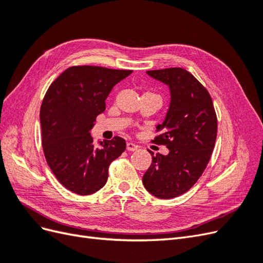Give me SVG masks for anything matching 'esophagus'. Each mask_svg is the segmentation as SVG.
Masks as SVG:
<instances>
[{"instance_id":"esophagus-1","label":"esophagus","mask_w":263,"mask_h":263,"mask_svg":"<svg viewBox=\"0 0 263 263\" xmlns=\"http://www.w3.org/2000/svg\"><path fill=\"white\" fill-rule=\"evenodd\" d=\"M126 148L128 151H136L139 148V146L136 145V144H134V142H127Z\"/></svg>"}]
</instances>
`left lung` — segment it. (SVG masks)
I'll use <instances>...</instances> for the list:
<instances>
[{
	"mask_svg": "<svg viewBox=\"0 0 263 263\" xmlns=\"http://www.w3.org/2000/svg\"><path fill=\"white\" fill-rule=\"evenodd\" d=\"M147 73L169 85L171 102L154 144L164 145L163 156L148 150L153 162L142 177L148 192L159 198L177 197L192 187L208 165L217 136V116L209 91L182 68Z\"/></svg>",
	"mask_w": 263,
	"mask_h": 263,
	"instance_id": "1",
	"label": "left lung"
}]
</instances>
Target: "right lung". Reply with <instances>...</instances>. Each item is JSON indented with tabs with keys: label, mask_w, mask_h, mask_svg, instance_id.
Wrapping results in <instances>:
<instances>
[{
	"label": "right lung",
	"mask_w": 263,
	"mask_h": 263,
	"mask_svg": "<svg viewBox=\"0 0 263 263\" xmlns=\"http://www.w3.org/2000/svg\"><path fill=\"white\" fill-rule=\"evenodd\" d=\"M132 70L70 67L47 90L41 107L42 144L54 177L69 191L90 195L105 185L108 166L126 149L125 139L94 144L90 130L105 110L113 86Z\"/></svg>",
	"instance_id": "add662e5"
}]
</instances>
